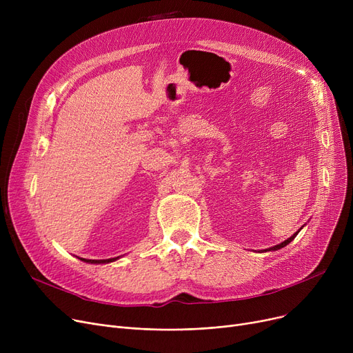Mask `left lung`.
<instances>
[{
  "mask_svg": "<svg viewBox=\"0 0 353 353\" xmlns=\"http://www.w3.org/2000/svg\"><path fill=\"white\" fill-rule=\"evenodd\" d=\"M302 228H303V226H302ZM302 228H301V229H302ZM301 229H299L298 232H296V233H293V234H292L289 239H286L285 242H282V243H279V245H276V246H272V248H269V249H265V250H262V252H274V250H279V249L285 248L286 245H289V243L292 242V240H293L296 236H298V233L301 232Z\"/></svg>",
  "mask_w": 353,
  "mask_h": 353,
  "instance_id": "left-lung-1",
  "label": "left lung"
}]
</instances>
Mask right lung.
Instances as JSON below:
<instances>
[{
  "mask_svg": "<svg viewBox=\"0 0 353 353\" xmlns=\"http://www.w3.org/2000/svg\"><path fill=\"white\" fill-rule=\"evenodd\" d=\"M117 259H120V256H117V257H111V259H103V261H91V259H83V257H80V261H83V262H85V263H91V265H104V263L116 262Z\"/></svg>",
  "mask_w": 353,
  "mask_h": 353,
  "instance_id": "obj_1",
  "label": "right lung"
}]
</instances>
